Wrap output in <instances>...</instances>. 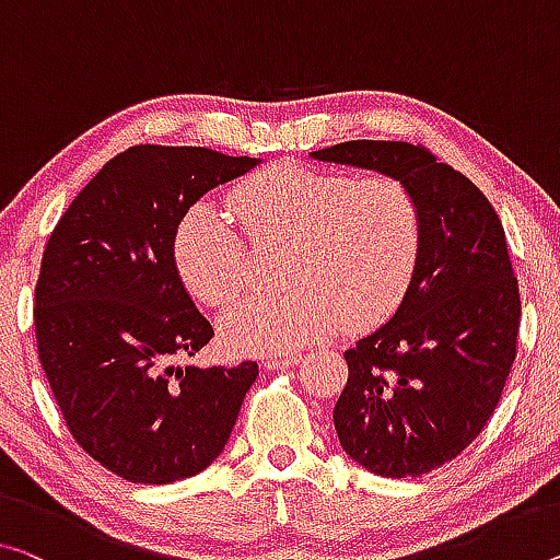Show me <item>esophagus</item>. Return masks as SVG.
Returning <instances> with one entry per match:
<instances>
[{"instance_id":"obj_1","label":"esophagus","mask_w":560,"mask_h":560,"mask_svg":"<svg viewBox=\"0 0 560 560\" xmlns=\"http://www.w3.org/2000/svg\"><path fill=\"white\" fill-rule=\"evenodd\" d=\"M268 370H288L300 365V355H290V358H268L262 363Z\"/></svg>"}]
</instances>
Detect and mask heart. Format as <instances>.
<instances>
[{
  "label": "heart",
  "mask_w": 560,
  "mask_h": 560,
  "mask_svg": "<svg viewBox=\"0 0 560 560\" xmlns=\"http://www.w3.org/2000/svg\"><path fill=\"white\" fill-rule=\"evenodd\" d=\"M255 245L288 243L280 295L240 300L220 317L222 342L280 355L340 328L383 323L402 303L420 257V210L395 177L350 179L303 165L255 172L232 192ZM179 278L197 300L225 305L245 288V240L218 205L200 202L175 232Z\"/></svg>",
  "instance_id": "heart-1"
}]
</instances>
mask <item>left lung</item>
<instances>
[{
	"mask_svg": "<svg viewBox=\"0 0 560 560\" xmlns=\"http://www.w3.org/2000/svg\"><path fill=\"white\" fill-rule=\"evenodd\" d=\"M395 177L420 210V257L388 323L346 350L332 410L340 445L385 478H416L468 448L501 400L521 323L501 220L466 175L408 142L310 152Z\"/></svg>",
	"mask_w": 560,
	"mask_h": 560,
	"instance_id": "1",
	"label": "left lung"
}]
</instances>
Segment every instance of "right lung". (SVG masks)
Masks as SVG:
<instances>
[{
	"mask_svg": "<svg viewBox=\"0 0 560 560\" xmlns=\"http://www.w3.org/2000/svg\"><path fill=\"white\" fill-rule=\"evenodd\" d=\"M262 160L137 144L74 197L34 290L39 363L74 441L130 483H172L228 445L257 363L177 365L212 338L175 262V232L212 187Z\"/></svg>",
	"mask_w": 560,
	"mask_h": 560,
	"instance_id": "1",
	"label": "right lung"
}]
</instances>
